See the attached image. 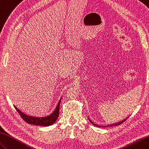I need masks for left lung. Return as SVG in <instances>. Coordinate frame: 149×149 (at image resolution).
I'll use <instances>...</instances> for the list:
<instances>
[{
    "mask_svg": "<svg viewBox=\"0 0 149 149\" xmlns=\"http://www.w3.org/2000/svg\"><path fill=\"white\" fill-rule=\"evenodd\" d=\"M88 119H89V118H88ZM127 119V118H125V119L124 120H122L121 122H117V123H115L114 124H110V125H107V126H104V127H111V126H113V125H114V126H115V125H120V124H121L122 123H123V122L125 121V120H126ZM89 121H90L91 122V123L92 124H93V125H95V126H97V127H101V126H100V125H95V124H94L93 123V122H92L90 119H89Z\"/></svg>",
    "mask_w": 149,
    "mask_h": 149,
    "instance_id": "8db88e82",
    "label": "left lung"
}]
</instances>
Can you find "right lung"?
<instances>
[{
    "mask_svg": "<svg viewBox=\"0 0 149 149\" xmlns=\"http://www.w3.org/2000/svg\"><path fill=\"white\" fill-rule=\"evenodd\" d=\"M61 101H58L57 107H56L55 110L53 112L52 114L47 117H34L31 116H28V115L24 114V113L18 110V109L15 107V109L18 112V113L20 115L21 117L25 120L26 122L30 124H34L37 125H42V126H48V125H50L53 124L54 122L57 119L59 115V109H60V103Z\"/></svg>",
    "mask_w": 149,
    "mask_h": 149,
    "instance_id": "1",
    "label": "right lung"
}]
</instances>
